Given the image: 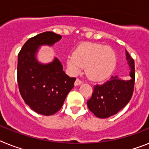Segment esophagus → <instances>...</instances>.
<instances>
[{"instance_id": "obj_1", "label": "esophagus", "mask_w": 149, "mask_h": 149, "mask_svg": "<svg viewBox=\"0 0 149 149\" xmlns=\"http://www.w3.org/2000/svg\"><path fill=\"white\" fill-rule=\"evenodd\" d=\"M82 83H83L82 81H81L80 79L77 78V80L75 81V82H74V85H75V86H78V85H81Z\"/></svg>"}]
</instances>
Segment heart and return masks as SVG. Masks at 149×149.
Listing matches in <instances>:
<instances>
[{
	"mask_svg": "<svg viewBox=\"0 0 149 149\" xmlns=\"http://www.w3.org/2000/svg\"><path fill=\"white\" fill-rule=\"evenodd\" d=\"M67 65L73 73L86 67L89 79L103 81L112 74L116 65V54L109 46L93 42H85L77 47L73 56L67 59Z\"/></svg>",
	"mask_w": 149,
	"mask_h": 149,
	"instance_id": "b5f03b06",
	"label": "heart"
}]
</instances>
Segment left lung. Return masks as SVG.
I'll return each instance as SVG.
<instances>
[{"label": "left lung", "instance_id": "1", "mask_svg": "<svg viewBox=\"0 0 149 149\" xmlns=\"http://www.w3.org/2000/svg\"><path fill=\"white\" fill-rule=\"evenodd\" d=\"M126 56L131 69L130 79L112 76L104 84L95 85L92 97L87 101L89 110L98 118L104 119L116 114L132 97L135 83L134 60L127 52Z\"/></svg>", "mask_w": 149, "mask_h": 149}]
</instances>
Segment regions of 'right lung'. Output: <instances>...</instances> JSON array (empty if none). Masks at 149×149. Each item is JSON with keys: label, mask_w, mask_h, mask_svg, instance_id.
I'll use <instances>...</instances> for the list:
<instances>
[{"label": "right lung", "mask_w": 149, "mask_h": 149, "mask_svg": "<svg viewBox=\"0 0 149 149\" xmlns=\"http://www.w3.org/2000/svg\"><path fill=\"white\" fill-rule=\"evenodd\" d=\"M61 38L51 31L42 33L29 39L18 54L17 80L19 92L30 108L42 115H53L60 110L76 80L65 73L57 58L46 65L36 60L39 46L53 45Z\"/></svg>", "instance_id": "right-lung-1"}]
</instances>
